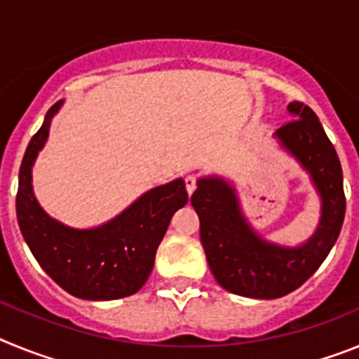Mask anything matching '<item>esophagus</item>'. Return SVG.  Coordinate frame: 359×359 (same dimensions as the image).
<instances>
[{"mask_svg": "<svg viewBox=\"0 0 359 359\" xmlns=\"http://www.w3.org/2000/svg\"><path fill=\"white\" fill-rule=\"evenodd\" d=\"M185 187H187V192H189V196H192V192L196 190V176L189 174V176L185 177Z\"/></svg>", "mask_w": 359, "mask_h": 359, "instance_id": "esophagus-1", "label": "esophagus"}]
</instances>
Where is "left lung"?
Instances as JSON below:
<instances>
[{
    "label": "left lung",
    "mask_w": 359,
    "mask_h": 359,
    "mask_svg": "<svg viewBox=\"0 0 359 359\" xmlns=\"http://www.w3.org/2000/svg\"><path fill=\"white\" fill-rule=\"evenodd\" d=\"M291 118L273 135L300 163L320 198V223L298 246L259 236L241 208L236 187L221 176H203L190 203L199 215L201 244L217 284L230 293L271 300L300 287L320 268L340 236L345 217L344 174L315 111L287 104Z\"/></svg>",
    "instance_id": "8db88e82"
}]
</instances>
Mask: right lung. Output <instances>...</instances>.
<instances>
[{
    "label": "right lung",
    "mask_w": 359,
    "mask_h": 359,
    "mask_svg": "<svg viewBox=\"0 0 359 359\" xmlns=\"http://www.w3.org/2000/svg\"><path fill=\"white\" fill-rule=\"evenodd\" d=\"M61 106L59 100L50 107L21 161L15 198L19 230L41 268L69 294L95 302L129 297L147 282L174 212L189 201L185 182L177 177L147 190L100 226L73 228L50 217L34 194L32 167Z\"/></svg>",
    "instance_id": "add662e5"
}]
</instances>
